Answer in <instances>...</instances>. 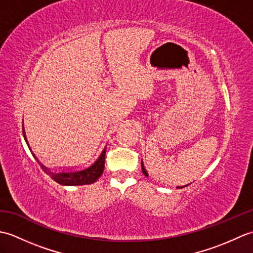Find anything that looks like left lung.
<instances>
[{
  "label": "left lung",
  "mask_w": 253,
  "mask_h": 253,
  "mask_svg": "<svg viewBox=\"0 0 253 253\" xmlns=\"http://www.w3.org/2000/svg\"><path fill=\"white\" fill-rule=\"evenodd\" d=\"M141 168H142V173L144 174V176H148V173H147L146 169H144V166H143V162H142V161H141ZM178 188H181V187H178Z\"/></svg>",
  "instance_id": "obj_1"
}]
</instances>
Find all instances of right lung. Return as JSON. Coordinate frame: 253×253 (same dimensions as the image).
Returning a JSON list of instances; mask_svg holds the SVG:
<instances>
[{
    "label": "right lung",
    "instance_id": "1",
    "mask_svg": "<svg viewBox=\"0 0 253 253\" xmlns=\"http://www.w3.org/2000/svg\"><path fill=\"white\" fill-rule=\"evenodd\" d=\"M23 133H24L25 140L29 147V143L27 141V138L25 135L24 128H23ZM30 151L32 155H34V158L38 161L40 168L44 170V173L49 175L53 180L57 182V184H61V185L78 186V185L92 184V182H94L102 175L104 169L106 146L94 159H92L91 161H88V162H84V163H80L78 165L63 166V168H50V166H46L43 163L40 162L39 159L36 157L31 149Z\"/></svg>",
    "mask_w": 253,
    "mask_h": 253
}]
</instances>
